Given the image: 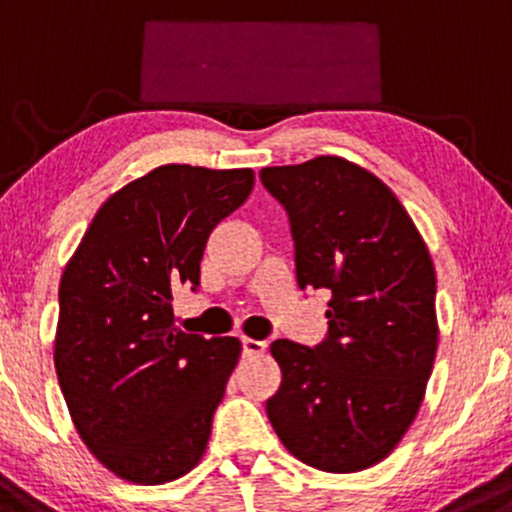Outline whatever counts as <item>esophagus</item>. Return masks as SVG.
<instances>
[{
    "mask_svg": "<svg viewBox=\"0 0 512 512\" xmlns=\"http://www.w3.org/2000/svg\"><path fill=\"white\" fill-rule=\"evenodd\" d=\"M241 350H244L246 358H254L266 350V341H256V338H241Z\"/></svg>",
    "mask_w": 512,
    "mask_h": 512,
    "instance_id": "obj_1",
    "label": "esophagus"
}]
</instances>
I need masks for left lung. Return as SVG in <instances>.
<instances>
[{
	"label": "left lung",
	"mask_w": 512,
	"mask_h": 512,
	"mask_svg": "<svg viewBox=\"0 0 512 512\" xmlns=\"http://www.w3.org/2000/svg\"><path fill=\"white\" fill-rule=\"evenodd\" d=\"M261 181L290 217L297 285L331 292L319 346L271 343L283 382L268 418L300 462L360 472L421 409L438 350L433 258L396 195L348 159L266 166Z\"/></svg>",
	"instance_id": "left-lung-1"
}]
</instances>
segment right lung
Wrapping results in <instances>:
<instances>
[{"instance_id": "right-lung-1", "label": "right lung", "mask_w": 512, "mask_h": 512, "mask_svg": "<svg viewBox=\"0 0 512 512\" xmlns=\"http://www.w3.org/2000/svg\"><path fill=\"white\" fill-rule=\"evenodd\" d=\"M251 188V169L157 166L101 205L65 266L57 382L79 438L120 479L166 484L208 447L241 343L176 329L171 290L200 285L210 232Z\"/></svg>"}]
</instances>
